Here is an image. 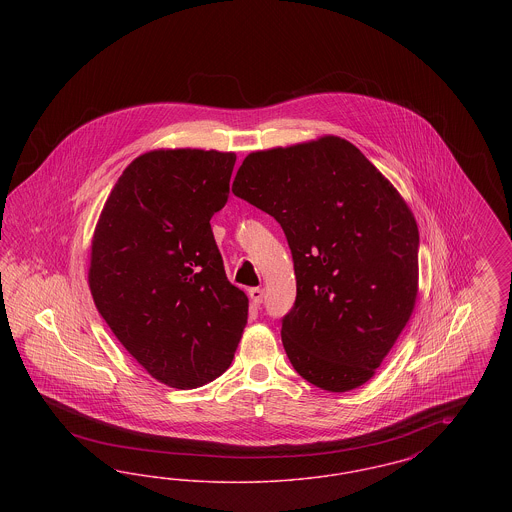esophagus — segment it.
<instances>
[{"mask_svg": "<svg viewBox=\"0 0 512 512\" xmlns=\"http://www.w3.org/2000/svg\"><path fill=\"white\" fill-rule=\"evenodd\" d=\"M247 293H249V299H251V303L255 307H259L263 303V297H265V290L263 288H251Z\"/></svg>", "mask_w": 512, "mask_h": 512, "instance_id": "34e87169", "label": "esophagus"}]
</instances>
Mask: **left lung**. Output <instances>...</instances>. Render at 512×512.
I'll list each match as a JSON object with an SVG mask.
<instances>
[{"label": "left lung", "mask_w": 512, "mask_h": 512, "mask_svg": "<svg viewBox=\"0 0 512 512\" xmlns=\"http://www.w3.org/2000/svg\"><path fill=\"white\" fill-rule=\"evenodd\" d=\"M232 192L276 220L292 249L282 343L297 374L328 391L365 384L418 292V228L403 197L336 136L249 153Z\"/></svg>", "instance_id": "1"}]
</instances>
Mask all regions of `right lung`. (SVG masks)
Wrapping results in <instances>:
<instances>
[{"instance_id": "add662e5", "label": "right lung", "mask_w": 512, "mask_h": 512, "mask_svg": "<svg viewBox=\"0 0 512 512\" xmlns=\"http://www.w3.org/2000/svg\"><path fill=\"white\" fill-rule=\"evenodd\" d=\"M236 155L159 149L134 159L101 211L90 290L126 351L159 382L186 390L228 368L247 295L226 278L211 217Z\"/></svg>"}]
</instances>
